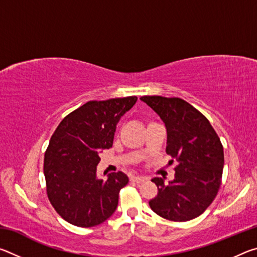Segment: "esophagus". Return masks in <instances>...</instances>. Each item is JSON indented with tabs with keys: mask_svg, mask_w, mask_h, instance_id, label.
Segmentation results:
<instances>
[{
	"mask_svg": "<svg viewBox=\"0 0 257 257\" xmlns=\"http://www.w3.org/2000/svg\"><path fill=\"white\" fill-rule=\"evenodd\" d=\"M132 181H134V182H137V184H142V182H144L146 179L144 177H139V176H135V177H133L132 179H130Z\"/></svg>",
	"mask_w": 257,
	"mask_h": 257,
	"instance_id": "1",
	"label": "esophagus"
}]
</instances>
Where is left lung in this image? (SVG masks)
Listing matches in <instances>:
<instances>
[{
	"label": "left lung",
	"instance_id": "8db88e82",
	"mask_svg": "<svg viewBox=\"0 0 257 257\" xmlns=\"http://www.w3.org/2000/svg\"><path fill=\"white\" fill-rule=\"evenodd\" d=\"M163 120L167 154L178 164L175 179L153 178L158 195L149 202L156 214L185 222L202 214L219 191L224 164L223 146L215 130L197 108L179 97L142 96Z\"/></svg>",
	"mask_w": 257,
	"mask_h": 257
}]
</instances>
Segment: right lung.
<instances>
[{
  "label": "right lung",
  "mask_w": 257,
  "mask_h": 257,
  "mask_svg": "<svg viewBox=\"0 0 257 257\" xmlns=\"http://www.w3.org/2000/svg\"><path fill=\"white\" fill-rule=\"evenodd\" d=\"M136 101V96L89 101L69 113L52 135L44 156L46 193L67 222L95 227L114 213L129 179L121 171L98 179L96 167L102 151L112 147L116 123Z\"/></svg>",
  "instance_id": "add662e5"
}]
</instances>
